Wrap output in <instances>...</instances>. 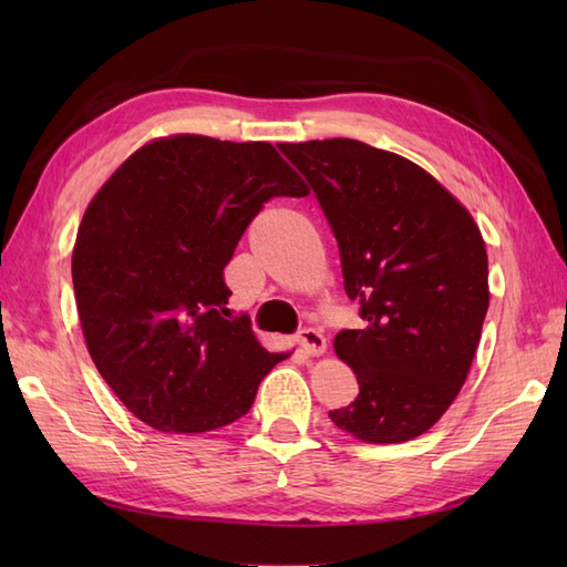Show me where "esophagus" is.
I'll list each match as a JSON object with an SVG mask.
<instances>
[{
	"label": "esophagus",
	"instance_id": "esophagus-1",
	"mask_svg": "<svg viewBox=\"0 0 567 567\" xmlns=\"http://www.w3.org/2000/svg\"><path fill=\"white\" fill-rule=\"evenodd\" d=\"M297 341L307 355H321L327 351V339H323V333L319 329H311V327L302 329L297 336Z\"/></svg>",
	"mask_w": 567,
	"mask_h": 567
}]
</instances>
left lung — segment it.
Segmentation results:
<instances>
[{
	"label": "left lung",
	"mask_w": 567,
	"mask_h": 567,
	"mask_svg": "<svg viewBox=\"0 0 567 567\" xmlns=\"http://www.w3.org/2000/svg\"><path fill=\"white\" fill-rule=\"evenodd\" d=\"M339 240L343 287L363 329L333 339L358 378L329 412L368 443L429 431L461 392L489 307L487 250L473 216L426 171L353 138L280 143Z\"/></svg>",
	"instance_id": "obj_1"
}]
</instances>
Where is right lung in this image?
<instances>
[{
    "label": "right lung",
    "mask_w": 567,
    "mask_h": 567,
    "mask_svg": "<svg viewBox=\"0 0 567 567\" xmlns=\"http://www.w3.org/2000/svg\"><path fill=\"white\" fill-rule=\"evenodd\" d=\"M307 185L270 143L173 136L138 148L90 202L72 250L87 351L158 431L231 424L285 355L228 317L224 268L272 197Z\"/></svg>",
    "instance_id": "1"
}]
</instances>
